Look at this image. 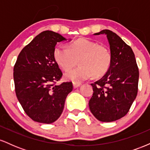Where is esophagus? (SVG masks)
Wrapping results in <instances>:
<instances>
[{"label": "esophagus", "instance_id": "obj_1", "mask_svg": "<svg viewBox=\"0 0 150 150\" xmlns=\"http://www.w3.org/2000/svg\"><path fill=\"white\" fill-rule=\"evenodd\" d=\"M73 85L74 88H77V87H80V86L81 85V84L80 83H78V82H73Z\"/></svg>", "mask_w": 150, "mask_h": 150}]
</instances>
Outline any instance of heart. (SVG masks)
I'll list each match as a JSON object with an SVG mask.
<instances>
[{"mask_svg":"<svg viewBox=\"0 0 150 150\" xmlns=\"http://www.w3.org/2000/svg\"><path fill=\"white\" fill-rule=\"evenodd\" d=\"M53 58L65 71L70 70L77 63L80 66L65 74L66 80L80 82L91 76L98 78L108 72L112 62V55L106 46L81 38L71 42L68 49L57 46Z\"/></svg>","mask_w":150,"mask_h":150,"instance_id":"b5f03b06","label":"heart"}]
</instances>
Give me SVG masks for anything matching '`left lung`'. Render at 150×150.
Wrapping results in <instances>:
<instances>
[{
  "mask_svg": "<svg viewBox=\"0 0 150 150\" xmlns=\"http://www.w3.org/2000/svg\"><path fill=\"white\" fill-rule=\"evenodd\" d=\"M112 55L109 70L100 80L92 83L93 95L89 101L91 112L97 120L111 122L125 116L138 90L139 69L133 51L112 31L104 30Z\"/></svg>",
  "mask_w": 150,
  "mask_h": 150,
  "instance_id": "obj_1",
  "label": "left lung"
}]
</instances>
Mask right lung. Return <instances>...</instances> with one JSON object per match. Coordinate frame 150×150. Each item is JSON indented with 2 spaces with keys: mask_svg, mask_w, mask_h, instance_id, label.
I'll list each match as a JSON object with an SVG mask.
<instances>
[{
  "mask_svg": "<svg viewBox=\"0 0 150 150\" xmlns=\"http://www.w3.org/2000/svg\"><path fill=\"white\" fill-rule=\"evenodd\" d=\"M66 39L61 34L44 31L20 51L14 65L15 94L26 114L34 121L52 123L61 116L71 82L56 85L63 73L54 58L58 42Z\"/></svg>",
  "mask_w": 150,
  "mask_h": 150,
  "instance_id": "right-lung-1",
  "label": "right lung"
}]
</instances>
